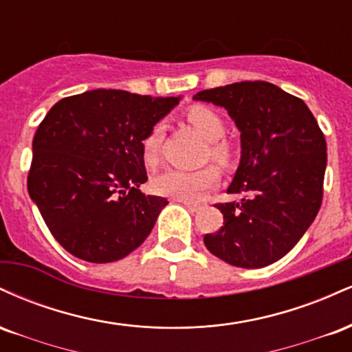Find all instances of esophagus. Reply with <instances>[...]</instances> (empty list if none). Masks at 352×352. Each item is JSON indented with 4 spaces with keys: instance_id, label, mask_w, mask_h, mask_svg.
<instances>
[{
    "instance_id": "1",
    "label": "esophagus",
    "mask_w": 352,
    "mask_h": 352,
    "mask_svg": "<svg viewBox=\"0 0 352 352\" xmlns=\"http://www.w3.org/2000/svg\"><path fill=\"white\" fill-rule=\"evenodd\" d=\"M182 204H184L185 207L190 210V212H199V210L204 208V205L195 204V201H182Z\"/></svg>"
}]
</instances>
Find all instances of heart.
Here are the masks:
<instances>
[{
  "label": "heart",
  "mask_w": 352,
  "mask_h": 352,
  "mask_svg": "<svg viewBox=\"0 0 352 352\" xmlns=\"http://www.w3.org/2000/svg\"><path fill=\"white\" fill-rule=\"evenodd\" d=\"M187 119L200 132V135L210 142V157L218 164H228L230 148L227 144L221 142L227 129L221 117L210 107L193 106L187 112ZM160 140H162V125L155 124L142 139V157L147 164H153L157 160ZM217 184L218 172L215 167H205L200 170L167 168L153 177L152 190L173 200L199 201Z\"/></svg>",
  "instance_id": "obj_1"
}]
</instances>
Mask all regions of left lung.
Returning <instances> with one entry per match:
<instances>
[{
  "label": "left lung",
  "instance_id": "obj_1",
  "mask_svg": "<svg viewBox=\"0 0 352 352\" xmlns=\"http://www.w3.org/2000/svg\"><path fill=\"white\" fill-rule=\"evenodd\" d=\"M193 99L227 109L241 144L227 190L241 200L217 205L223 227L204 243L228 265H272L301 240L321 207L324 135L301 99L265 80L207 89Z\"/></svg>",
  "mask_w": 352,
  "mask_h": 352
}]
</instances>
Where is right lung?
Instances as JSON below:
<instances>
[{
  "instance_id": "right-lung-1",
  "label": "right lung",
  "mask_w": 352,
  "mask_h": 352,
  "mask_svg": "<svg viewBox=\"0 0 352 352\" xmlns=\"http://www.w3.org/2000/svg\"><path fill=\"white\" fill-rule=\"evenodd\" d=\"M179 100L94 89L51 107L33 139L28 192L66 252L111 263L144 243L168 201L139 190L142 139Z\"/></svg>"
}]
</instances>
